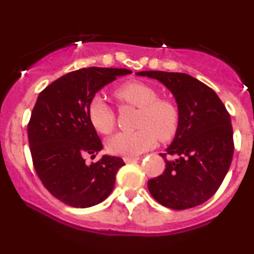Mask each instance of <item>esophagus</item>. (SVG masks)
Listing matches in <instances>:
<instances>
[{"label":"esophagus","instance_id":"34e87169","mask_svg":"<svg viewBox=\"0 0 254 254\" xmlns=\"http://www.w3.org/2000/svg\"><path fill=\"white\" fill-rule=\"evenodd\" d=\"M124 162L125 164H131V162H136L137 160H138V157H136V156H125L124 157Z\"/></svg>","mask_w":254,"mask_h":254}]
</instances>
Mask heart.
Listing matches in <instances>:
<instances>
[{
	"label": "heart",
	"instance_id": "obj_1",
	"mask_svg": "<svg viewBox=\"0 0 254 254\" xmlns=\"http://www.w3.org/2000/svg\"><path fill=\"white\" fill-rule=\"evenodd\" d=\"M115 95L122 103L139 109L137 127L141 129L123 131L111 137L107 141V149L111 154L137 156L153 148L157 137L165 142L177 133L180 123L179 106L172 99L159 98V92L154 87L132 81L116 89ZM88 118L93 127L104 135L115 127V112L99 95L90 99Z\"/></svg>",
	"mask_w": 254,
	"mask_h": 254
}]
</instances>
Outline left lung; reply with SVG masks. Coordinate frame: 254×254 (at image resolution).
I'll list each match as a JSON object with an SVG mask.
<instances>
[{
	"instance_id": "8db88e82",
	"label": "left lung",
	"mask_w": 254,
	"mask_h": 254,
	"mask_svg": "<svg viewBox=\"0 0 254 254\" xmlns=\"http://www.w3.org/2000/svg\"><path fill=\"white\" fill-rule=\"evenodd\" d=\"M155 78L176 98L180 123L173 142L160 154L166 168L148 189L160 204L176 210L199 205L222 184L234 153L230 116L210 87L184 72L138 71Z\"/></svg>"
}]
</instances>
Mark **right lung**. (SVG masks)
<instances>
[{
	"label": "right lung",
	"instance_id": "add662e5",
	"mask_svg": "<svg viewBox=\"0 0 254 254\" xmlns=\"http://www.w3.org/2000/svg\"><path fill=\"white\" fill-rule=\"evenodd\" d=\"M129 69H78L63 75L39 93L27 127L32 161L38 177L54 197L74 208H89L112 192L124 161L104 155L103 143L88 118L90 99Z\"/></svg>",
	"mask_w": 254,
	"mask_h": 254
}]
</instances>
